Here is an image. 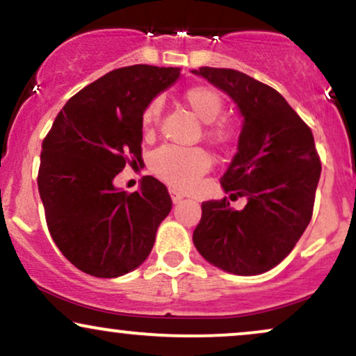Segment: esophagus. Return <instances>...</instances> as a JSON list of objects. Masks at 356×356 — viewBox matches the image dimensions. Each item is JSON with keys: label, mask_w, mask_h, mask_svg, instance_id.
Listing matches in <instances>:
<instances>
[{"label": "esophagus", "mask_w": 356, "mask_h": 356, "mask_svg": "<svg viewBox=\"0 0 356 356\" xmlns=\"http://www.w3.org/2000/svg\"><path fill=\"white\" fill-rule=\"evenodd\" d=\"M170 195H171V200H173V203H179V201L185 198V195H183L181 191L175 190V188H170Z\"/></svg>", "instance_id": "esophagus-1"}]
</instances>
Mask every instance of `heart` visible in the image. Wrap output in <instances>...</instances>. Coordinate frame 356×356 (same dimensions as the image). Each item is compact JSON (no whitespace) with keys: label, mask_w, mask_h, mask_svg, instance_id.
Returning <instances> with one entry per match:
<instances>
[{"label":"heart","mask_w":356,"mask_h":356,"mask_svg":"<svg viewBox=\"0 0 356 356\" xmlns=\"http://www.w3.org/2000/svg\"><path fill=\"white\" fill-rule=\"evenodd\" d=\"M188 107L206 124V137L216 145H225L234 137V125L231 120H218L225 100L216 89L208 86H193L183 94ZM161 102L152 100L142 113V129L152 134L160 120ZM150 166L158 178L173 186H188L195 183L211 166L208 153L201 148H179L175 145H163L152 153Z\"/></svg>","instance_id":"b5f03b06"}]
</instances>
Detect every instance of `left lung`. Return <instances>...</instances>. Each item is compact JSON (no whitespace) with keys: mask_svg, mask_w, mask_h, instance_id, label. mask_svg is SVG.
<instances>
[{"mask_svg":"<svg viewBox=\"0 0 356 356\" xmlns=\"http://www.w3.org/2000/svg\"><path fill=\"white\" fill-rule=\"evenodd\" d=\"M191 72L238 105L243 117L238 153L221 186L229 198L248 200L241 211L226 198L204 201L193 243L219 269L262 274L291 254L312 219L322 171L312 130L277 90L248 74L218 67Z\"/></svg>","mask_w":356,"mask_h":356,"instance_id":"left-lung-1","label":"left lung"}]
</instances>
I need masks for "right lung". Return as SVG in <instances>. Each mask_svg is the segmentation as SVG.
I'll return each mask as SVG.
<instances>
[{
	"label": "right lung",
	"mask_w": 356,
	"mask_h": 356,
	"mask_svg": "<svg viewBox=\"0 0 356 356\" xmlns=\"http://www.w3.org/2000/svg\"><path fill=\"white\" fill-rule=\"evenodd\" d=\"M178 77V67L115 69L69 99L44 138L38 188L47 227L86 274L112 279L137 269L171 211L156 178L143 177L130 195L113 178L142 161V113Z\"/></svg>",
	"instance_id": "right-lung-1"
}]
</instances>
